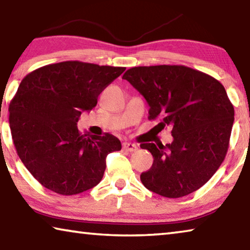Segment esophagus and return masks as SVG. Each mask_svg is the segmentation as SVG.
I'll list each match as a JSON object with an SVG mask.
<instances>
[{
  "mask_svg": "<svg viewBox=\"0 0 250 250\" xmlns=\"http://www.w3.org/2000/svg\"><path fill=\"white\" fill-rule=\"evenodd\" d=\"M122 146H124L125 150L129 152H135L139 149L137 145H134V143H131V142H125L124 145H122Z\"/></svg>",
  "mask_w": 250,
  "mask_h": 250,
  "instance_id": "esophagus-1",
  "label": "esophagus"
}]
</instances>
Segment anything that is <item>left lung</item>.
Returning <instances> with one entry per match:
<instances>
[{
	"label": "left lung",
	"instance_id": "left-lung-1",
	"mask_svg": "<svg viewBox=\"0 0 250 250\" xmlns=\"http://www.w3.org/2000/svg\"><path fill=\"white\" fill-rule=\"evenodd\" d=\"M149 104L159 131L171 128L168 145L143 143L153 164L142 184L161 196L177 198L202 188L225 159L234 124V105L211 76L182 65L139 66L122 76Z\"/></svg>",
	"mask_w": 250,
	"mask_h": 250
}]
</instances>
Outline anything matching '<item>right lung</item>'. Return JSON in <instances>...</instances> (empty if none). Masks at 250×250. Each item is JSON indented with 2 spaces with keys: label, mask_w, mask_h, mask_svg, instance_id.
Segmentation results:
<instances>
[{
  "label": "right lung",
  "mask_w": 250,
  "mask_h": 250,
  "mask_svg": "<svg viewBox=\"0 0 250 250\" xmlns=\"http://www.w3.org/2000/svg\"><path fill=\"white\" fill-rule=\"evenodd\" d=\"M125 70L68 61L41 67L21 82L8 107L12 139L25 167L46 188L75 195L103 179L105 158L121 150V142L109 133H80L77 122Z\"/></svg>",
  "instance_id": "1"
}]
</instances>
